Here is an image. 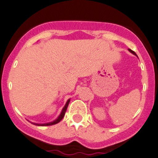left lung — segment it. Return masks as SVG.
I'll return each mask as SVG.
<instances>
[{
  "mask_svg": "<svg viewBox=\"0 0 158 158\" xmlns=\"http://www.w3.org/2000/svg\"><path fill=\"white\" fill-rule=\"evenodd\" d=\"M129 51H130V52H131V53H132V54H135V55H136V54H135V52H134V51H132V50H131V49H129Z\"/></svg>",
  "mask_w": 158,
  "mask_h": 158,
  "instance_id": "left-lung-1",
  "label": "left lung"
}]
</instances>
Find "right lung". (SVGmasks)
<instances>
[{
  "instance_id": "obj_1",
  "label": "right lung",
  "mask_w": 158,
  "mask_h": 158,
  "mask_svg": "<svg viewBox=\"0 0 158 158\" xmlns=\"http://www.w3.org/2000/svg\"><path fill=\"white\" fill-rule=\"evenodd\" d=\"M69 101H70V99H69L67 101H66L65 106L64 107V108H63L62 111H61L59 117H57V119H55L54 121H53V122H51V123H44V124H39V123H31L32 124H34V125H36V126H41V127H46V126H51V125H54V124H57L58 123L60 122V121L63 118H64V115H65V113H66V109H67V107L68 105H69Z\"/></svg>"
}]
</instances>
